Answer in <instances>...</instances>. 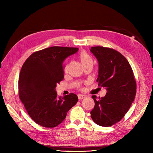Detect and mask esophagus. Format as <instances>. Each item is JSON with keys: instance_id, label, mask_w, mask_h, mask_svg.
I'll list each match as a JSON object with an SVG mask.
<instances>
[{"instance_id": "esophagus-1", "label": "esophagus", "mask_w": 153, "mask_h": 153, "mask_svg": "<svg viewBox=\"0 0 153 153\" xmlns=\"http://www.w3.org/2000/svg\"><path fill=\"white\" fill-rule=\"evenodd\" d=\"M87 96L85 95H83V94H79L78 95V99L79 100H82V99H83L86 98Z\"/></svg>"}]
</instances>
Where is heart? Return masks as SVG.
I'll use <instances>...</instances> for the list:
<instances>
[{
  "mask_svg": "<svg viewBox=\"0 0 153 153\" xmlns=\"http://www.w3.org/2000/svg\"><path fill=\"white\" fill-rule=\"evenodd\" d=\"M79 59L82 65L84 66L87 64H93V59L89 55L85 52H82L79 54ZM65 70H66V67L65 68Z\"/></svg>",
  "mask_w": 153,
  "mask_h": 153,
  "instance_id": "b5f03b06",
  "label": "heart"
}]
</instances>
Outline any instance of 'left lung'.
Returning <instances> with one entry per match:
<instances>
[{
	"mask_svg": "<svg viewBox=\"0 0 153 153\" xmlns=\"http://www.w3.org/2000/svg\"><path fill=\"white\" fill-rule=\"evenodd\" d=\"M91 52L99 62V85L107 93L104 97L92 98L95 106L91 116L95 123L109 127L120 121L134 102L136 82L128 60L117 51L103 47H93Z\"/></svg>",
	"mask_w": 153,
	"mask_h": 153,
	"instance_id": "8db88e82",
	"label": "left lung"
}]
</instances>
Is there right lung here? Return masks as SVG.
Wrapping results in <instances>:
<instances>
[{"instance_id": "right-lung-1", "label": "right lung", "mask_w": 153, "mask_h": 153, "mask_svg": "<svg viewBox=\"0 0 153 153\" xmlns=\"http://www.w3.org/2000/svg\"><path fill=\"white\" fill-rule=\"evenodd\" d=\"M78 48L51 47L35 52L23 64L18 80L19 97L29 116L45 128H54L66 118L78 97H58L56 87L64 79V61Z\"/></svg>"}]
</instances>
